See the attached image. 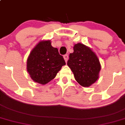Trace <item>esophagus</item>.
I'll return each instance as SVG.
<instances>
[{
	"instance_id": "1",
	"label": "esophagus",
	"mask_w": 125,
	"mask_h": 125,
	"mask_svg": "<svg viewBox=\"0 0 125 125\" xmlns=\"http://www.w3.org/2000/svg\"><path fill=\"white\" fill-rule=\"evenodd\" d=\"M63 58H64L65 61L66 62H67V60H68V58H69V56H68L67 54H65L64 56H63Z\"/></svg>"
}]
</instances>
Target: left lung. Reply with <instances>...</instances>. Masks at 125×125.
Segmentation results:
<instances>
[{
	"label": "left lung",
	"mask_w": 125,
	"mask_h": 125,
	"mask_svg": "<svg viewBox=\"0 0 125 125\" xmlns=\"http://www.w3.org/2000/svg\"><path fill=\"white\" fill-rule=\"evenodd\" d=\"M74 52L69 55L67 65L80 85L89 87L98 79L101 69L98 57L91 48L83 44L74 45Z\"/></svg>",
	"instance_id": "1"
}]
</instances>
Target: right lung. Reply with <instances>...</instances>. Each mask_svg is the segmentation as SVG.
Listing matches in <instances>:
<instances>
[{
  "label": "right lung",
  "mask_w": 125,
  "mask_h": 125,
  "mask_svg": "<svg viewBox=\"0 0 125 125\" xmlns=\"http://www.w3.org/2000/svg\"><path fill=\"white\" fill-rule=\"evenodd\" d=\"M65 65L63 56L48 40L40 41L30 52L27 59V69L33 81L46 84L56 77Z\"/></svg>",
  "instance_id": "1"
}]
</instances>
